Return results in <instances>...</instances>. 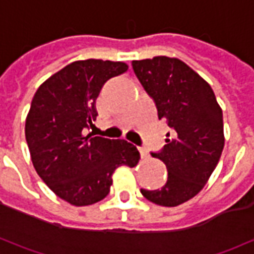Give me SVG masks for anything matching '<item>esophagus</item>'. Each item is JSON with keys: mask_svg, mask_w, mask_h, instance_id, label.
Segmentation results:
<instances>
[{"mask_svg": "<svg viewBox=\"0 0 254 254\" xmlns=\"http://www.w3.org/2000/svg\"><path fill=\"white\" fill-rule=\"evenodd\" d=\"M138 151H140V155H141V159H148V154H147V151L144 148H138Z\"/></svg>", "mask_w": 254, "mask_h": 254, "instance_id": "34e87169", "label": "esophagus"}]
</instances>
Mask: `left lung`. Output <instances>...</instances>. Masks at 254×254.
Listing matches in <instances>:
<instances>
[{"label": "left lung", "mask_w": 254, "mask_h": 254, "mask_svg": "<svg viewBox=\"0 0 254 254\" xmlns=\"http://www.w3.org/2000/svg\"><path fill=\"white\" fill-rule=\"evenodd\" d=\"M133 72L154 100L158 118L171 133L151 155L167 169V181L156 190L141 189L147 200L177 207L201 190L224 147L223 114L211 85L178 58L160 56L132 61Z\"/></svg>", "instance_id": "obj_1"}]
</instances>
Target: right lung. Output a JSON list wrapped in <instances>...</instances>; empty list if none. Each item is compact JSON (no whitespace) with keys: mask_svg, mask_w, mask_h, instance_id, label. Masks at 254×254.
<instances>
[{"mask_svg":"<svg viewBox=\"0 0 254 254\" xmlns=\"http://www.w3.org/2000/svg\"><path fill=\"white\" fill-rule=\"evenodd\" d=\"M124 63L85 60L66 65L38 88L25 120V140L36 173L58 197L76 207L103 200L117 167H134L140 154L125 140L87 134L95 102Z\"/></svg>","mask_w":254,"mask_h":254,"instance_id":"obj_1","label":"right lung"}]
</instances>
